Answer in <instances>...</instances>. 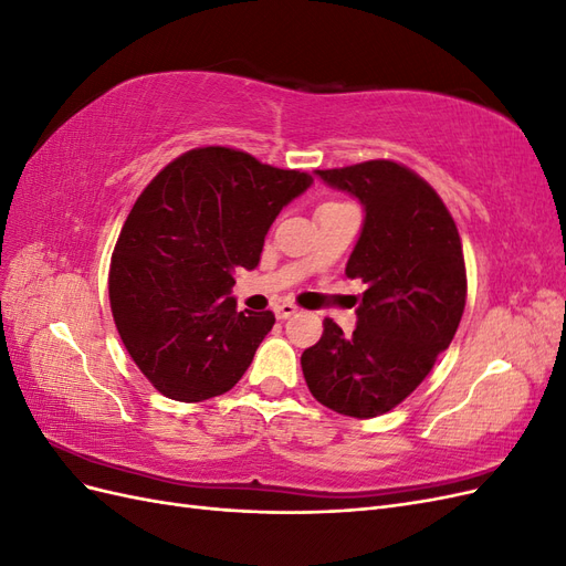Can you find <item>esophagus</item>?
<instances>
[{
    "label": "esophagus",
    "instance_id": "obj_1",
    "mask_svg": "<svg viewBox=\"0 0 566 566\" xmlns=\"http://www.w3.org/2000/svg\"><path fill=\"white\" fill-rule=\"evenodd\" d=\"M273 312H276V318L285 321V318L297 314V306L293 302H279L276 306H273Z\"/></svg>",
    "mask_w": 566,
    "mask_h": 566
}]
</instances>
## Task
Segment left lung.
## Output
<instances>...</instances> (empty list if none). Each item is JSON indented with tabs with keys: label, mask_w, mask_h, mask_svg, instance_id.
Masks as SVG:
<instances>
[{
	"label": "left lung",
	"mask_w": 566,
	"mask_h": 566,
	"mask_svg": "<svg viewBox=\"0 0 566 566\" xmlns=\"http://www.w3.org/2000/svg\"><path fill=\"white\" fill-rule=\"evenodd\" d=\"M316 177L364 205L345 273L366 293L352 335L323 321L302 373L318 403L366 420L399 406L449 349L465 312V256L447 205L406 165L368 160Z\"/></svg>",
	"instance_id": "obj_1"
}]
</instances>
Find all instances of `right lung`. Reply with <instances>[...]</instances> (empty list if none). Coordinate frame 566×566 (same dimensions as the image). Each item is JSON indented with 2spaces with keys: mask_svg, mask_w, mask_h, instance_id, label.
<instances>
[{
  "mask_svg": "<svg viewBox=\"0 0 566 566\" xmlns=\"http://www.w3.org/2000/svg\"><path fill=\"white\" fill-rule=\"evenodd\" d=\"M312 181L205 146L136 198L113 250L108 297L123 345L167 399L205 401L243 378L276 316L235 310L233 271L260 264L273 219Z\"/></svg>",
  "mask_w": 566,
  "mask_h": 566,
  "instance_id": "right-lung-1",
  "label": "right lung"
}]
</instances>
